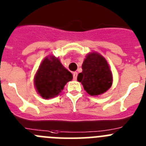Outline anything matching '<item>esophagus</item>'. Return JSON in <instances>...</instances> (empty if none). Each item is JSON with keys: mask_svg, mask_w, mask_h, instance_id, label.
<instances>
[{"mask_svg": "<svg viewBox=\"0 0 146 146\" xmlns=\"http://www.w3.org/2000/svg\"><path fill=\"white\" fill-rule=\"evenodd\" d=\"M73 79L76 80V78H77V76H78V73H77V72H74V73H73Z\"/></svg>", "mask_w": 146, "mask_h": 146, "instance_id": "34e87169", "label": "esophagus"}]
</instances>
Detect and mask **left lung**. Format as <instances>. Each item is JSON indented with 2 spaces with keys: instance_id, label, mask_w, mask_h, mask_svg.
<instances>
[{
  "instance_id": "8db88e82",
  "label": "left lung",
  "mask_w": 146,
  "mask_h": 146,
  "mask_svg": "<svg viewBox=\"0 0 146 146\" xmlns=\"http://www.w3.org/2000/svg\"><path fill=\"white\" fill-rule=\"evenodd\" d=\"M85 91L91 96L101 95L113 84V74L107 60L98 52H89L84 60L82 72L78 75Z\"/></svg>"
}]
</instances>
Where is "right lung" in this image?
I'll list each match as a JSON object with an SVG mask.
<instances>
[{"label":"right lung","instance_id":"add662e5","mask_svg":"<svg viewBox=\"0 0 146 146\" xmlns=\"http://www.w3.org/2000/svg\"><path fill=\"white\" fill-rule=\"evenodd\" d=\"M73 75L61 63L60 59L48 55L39 65L34 76V85L38 94L44 99L59 95Z\"/></svg>","mask_w":146,"mask_h":146}]
</instances>
